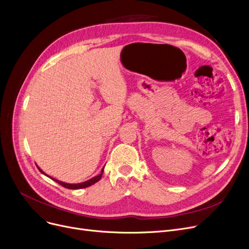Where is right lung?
Segmentation results:
<instances>
[{"instance_id": "add662e5", "label": "right lung", "mask_w": 249, "mask_h": 249, "mask_svg": "<svg viewBox=\"0 0 249 249\" xmlns=\"http://www.w3.org/2000/svg\"><path fill=\"white\" fill-rule=\"evenodd\" d=\"M37 168H38V170L42 173V174H45V172L42 171L39 167H37ZM103 173H104V168H103V170H102V172H101V174H100V175L95 176V177H93V178H91V179H89V180H88V181H85V182L78 183V184H69V183H65V182L59 181V180H57V179H55V178H53V177H50V176H49V175H47V174H45V175H46V176H48L49 178H51L52 180L56 181L57 183H59L60 185H62V186H63V187H65V188H68V189H81V188H86V187H89V186H90V185L94 184V183H96L98 181H100V180H101V178H102V176H103Z\"/></svg>"}]
</instances>
